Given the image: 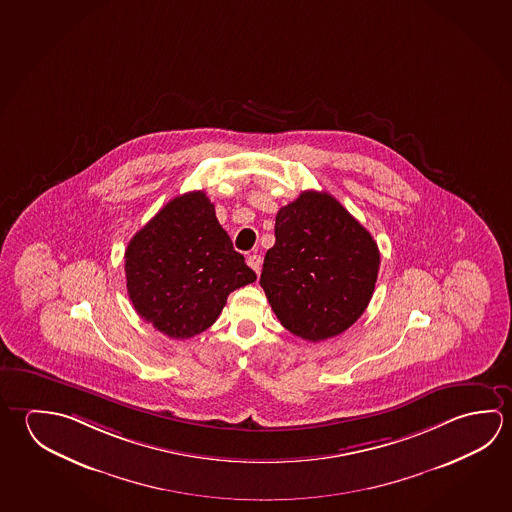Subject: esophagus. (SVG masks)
Masks as SVG:
<instances>
[{
	"label": "esophagus",
	"mask_w": 512,
	"mask_h": 512,
	"mask_svg": "<svg viewBox=\"0 0 512 512\" xmlns=\"http://www.w3.org/2000/svg\"><path fill=\"white\" fill-rule=\"evenodd\" d=\"M246 262H248V266L259 275L260 268H262V257L260 255H257V253H253V255H248V259H246Z\"/></svg>",
	"instance_id": "obj_1"
}]
</instances>
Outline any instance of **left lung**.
I'll return each instance as SVG.
<instances>
[{
    "mask_svg": "<svg viewBox=\"0 0 512 512\" xmlns=\"http://www.w3.org/2000/svg\"><path fill=\"white\" fill-rule=\"evenodd\" d=\"M377 271L374 237L331 194L307 190L278 210L260 286L287 331L322 341L365 313Z\"/></svg>",
    "mask_w": 512,
    "mask_h": 512,
    "instance_id": "1",
    "label": "left lung"
}]
</instances>
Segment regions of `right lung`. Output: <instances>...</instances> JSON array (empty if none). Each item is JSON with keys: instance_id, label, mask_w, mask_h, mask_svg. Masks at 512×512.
Returning a JSON list of instances; mask_svg holds the SVG:
<instances>
[{"instance_id": "add662e5", "label": "right lung", "mask_w": 512, "mask_h": 512, "mask_svg": "<svg viewBox=\"0 0 512 512\" xmlns=\"http://www.w3.org/2000/svg\"><path fill=\"white\" fill-rule=\"evenodd\" d=\"M124 259L136 313L176 340L208 329L228 295L257 278L203 190L169 201L129 241Z\"/></svg>"}]
</instances>
